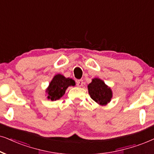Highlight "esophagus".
Returning a JSON list of instances; mask_svg holds the SVG:
<instances>
[{"instance_id": "obj_1", "label": "esophagus", "mask_w": 154, "mask_h": 154, "mask_svg": "<svg viewBox=\"0 0 154 154\" xmlns=\"http://www.w3.org/2000/svg\"><path fill=\"white\" fill-rule=\"evenodd\" d=\"M77 85L78 87H81L83 85V80H82V79L77 80Z\"/></svg>"}]
</instances>
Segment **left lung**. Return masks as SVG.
<instances>
[{"label": "left lung", "mask_w": 154, "mask_h": 154, "mask_svg": "<svg viewBox=\"0 0 154 154\" xmlns=\"http://www.w3.org/2000/svg\"><path fill=\"white\" fill-rule=\"evenodd\" d=\"M90 96L94 101L101 106H106L110 103L112 98L111 88L106 85L99 78L92 79L91 82L87 86Z\"/></svg>", "instance_id": "8db88e82"}]
</instances>
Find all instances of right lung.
<instances>
[{"label":"right lung","instance_id":"obj_1","mask_svg":"<svg viewBox=\"0 0 154 154\" xmlns=\"http://www.w3.org/2000/svg\"><path fill=\"white\" fill-rule=\"evenodd\" d=\"M71 86H75V82L72 79L66 78L61 74H57L53 77L46 89L47 98L51 101L60 99L65 94L67 88Z\"/></svg>","mask_w":154,"mask_h":154}]
</instances>
